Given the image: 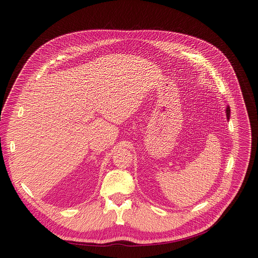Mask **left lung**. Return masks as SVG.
<instances>
[{"label":"left lung","mask_w":258,"mask_h":258,"mask_svg":"<svg viewBox=\"0 0 258 258\" xmlns=\"http://www.w3.org/2000/svg\"><path fill=\"white\" fill-rule=\"evenodd\" d=\"M226 113H227V118L229 119V117H230V108H229V107H227V110H226Z\"/></svg>","instance_id":"1"}]
</instances>
